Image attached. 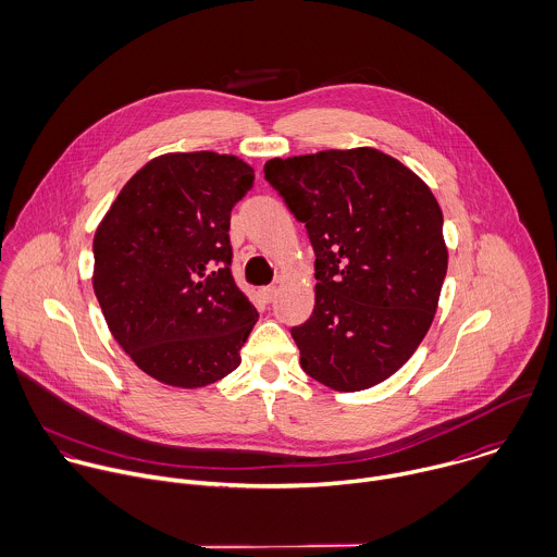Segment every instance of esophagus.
<instances>
[{
	"mask_svg": "<svg viewBox=\"0 0 557 557\" xmlns=\"http://www.w3.org/2000/svg\"><path fill=\"white\" fill-rule=\"evenodd\" d=\"M260 295H262V299L269 304V301H273V299H275L277 288H275V286H264V288H260Z\"/></svg>",
	"mask_w": 557,
	"mask_h": 557,
	"instance_id": "1",
	"label": "esophagus"
}]
</instances>
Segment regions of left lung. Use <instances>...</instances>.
Masks as SVG:
<instances>
[{
    "instance_id": "8db88e82",
    "label": "left lung",
    "mask_w": 557,
    "mask_h": 557,
    "mask_svg": "<svg viewBox=\"0 0 557 557\" xmlns=\"http://www.w3.org/2000/svg\"><path fill=\"white\" fill-rule=\"evenodd\" d=\"M264 177L317 256L312 317L290 330L301 369L341 393L388 380L425 338L447 275L430 186L373 147L273 158Z\"/></svg>"
}]
</instances>
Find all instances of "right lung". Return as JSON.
I'll return each mask as SVG.
<instances>
[{
  "label": "right lung",
  "instance_id": "obj_1",
  "mask_svg": "<svg viewBox=\"0 0 557 557\" xmlns=\"http://www.w3.org/2000/svg\"><path fill=\"white\" fill-rule=\"evenodd\" d=\"M251 186L236 156L164 153L129 177L95 232L108 330L162 384L201 388L240 364L258 312L232 277L230 214Z\"/></svg>",
  "mask_w": 557,
  "mask_h": 557
}]
</instances>
